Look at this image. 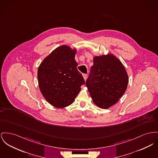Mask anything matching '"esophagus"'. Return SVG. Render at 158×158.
<instances>
[{
    "label": "esophagus",
    "instance_id": "obj_1",
    "mask_svg": "<svg viewBox=\"0 0 158 158\" xmlns=\"http://www.w3.org/2000/svg\"><path fill=\"white\" fill-rule=\"evenodd\" d=\"M83 77H84V79H85V81H86V79H87V74H83Z\"/></svg>",
    "mask_w": 158,
    "mask_h": 158
}]
</instances>
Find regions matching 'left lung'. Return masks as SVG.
<instances>
[{"instance_id":"left-lung-1","label":"left lung","mask_w":158,"mask_h":158,"mask_svg":"<svg viewBox=\"0 0 158 158\" xmlns=\"http://www.w3.org/2000/svg\"><path fill=\"white\" fill-rule=\"evenodd\" d=\"M86 81L93 102L108 109L118 102L125 92L128 76L121 61L112 54L95 56Z\"/></svg>"}]
</instances>
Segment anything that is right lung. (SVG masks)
Returning <instances> with one entry per match:
<instances>
[{"label": "right lung", "instance_id": "obj_1", "mask_svg": "<svg viewBox=\"0 0 158 158\" xmlns=\"http://www.w3.org/2000/svg\"><path fill=\"white\" fill-rule=\"evenodd\" d=\"M76 49L62 45L56 48L39 65L37 79L44 98L53 106L70 105L85 82L77 69Z\"/></svg>", "mask_w": 158, "mask_h": 158}]
</instances>
